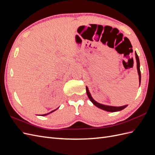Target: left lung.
<instances>
[{"instance_id":"1","label":"left lung","mask_w":155,"mask_h":155,"mask_svg":"<svg viewBox=\"0 0 155 155\" xmlns=\"http://www.w3.org/2000/svg\"><path fill=\"white\" fill-rule=\"evenodd\" d=\"M135 56H136V60H137V70H138V76H139V83L140 85V83H141V73H140V60H139V58L137 54V52H135ZM86 92L87 94V96L88 97L89 99H90L92 103V104L94 105L95 106H96L97 107L100 108V109L104 110L105 111H108V112H118V111H120L121 110L124 109L125 107H127L128 105H124L121 107H113V106H110V105H105L104 104H101L100 103L97 102L96 101H95L93 99V97H92L90 92L88 91V88L87 87H86Z\"/></svg>"}]
</instances>
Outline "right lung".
I'll return each instance as SVG.
<instances>
[{
	"label": "right lung",
	"instance_id": "obj_1",
	"mask_svg": "<svg viewBox=\"0 0 155 155\" xmlns=\"http://www.w3.org/2000/svg\"><path fill=\"white\" fill-rule=\"evenodd\" d=\"M59 108V107H58ZM58 109H55V110H52V111H51L50 112H48V113H47V114H42V115H40V116H46V115H48V114H50V113H51V112H54L55 110H57Z\"/></svg>",
	"mask_w": 155,
	"mask_h": 155
}]
</instances>
